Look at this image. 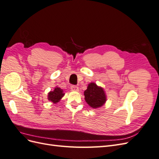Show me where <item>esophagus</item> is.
I'll use <instances>...</instances> for the list:
<instances>
[{
  "instance_id": "1",
  "label": "esophagus",
  "mask_w": 159,
  "mask_h": 159,
  "mask_svg": "<svg viewBox=\"0 0 159 159\" xmlns=\"http://www.w3.org/2000/svg\"><path fill=\"white\" fill-rule=\"evenodd\" d=\"M70 88H71V90L73 91H79V88L76 85H71Z\"/></svg>"
}]
</instances>
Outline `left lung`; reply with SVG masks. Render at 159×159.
Returning a JSON list of instances; mask_svg holds the SVG:
<instances>
[{
    "label": "left lung",
    "instance_id": "1",
    "mask_svg": "<svg viewBox=\"0 0 159 159\" xmlns=\"http://www.w3.org/2000/svg\"><path fill=\"white\" fill-rule=\"evenodd\" d=\"M85 100L92 108L102 107L106 102V95L102 87H99L95 83H90L84 91Z\"/></svg>",
    "mask_w": 159,
    "mask_h": 159
}]
</instances>
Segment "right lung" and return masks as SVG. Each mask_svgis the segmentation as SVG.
I'll use <instances>...</instances> for the list:
<instances>
[{
    "mask_svg": "<svg viewBox=\"0 0 159 159\" xmlns=\"http://www.w3.org/2000/svg\"><path fill=\"white\" fill-rule=\"evenodd\" d=\"M64 94L65 93H64L63 90L58 87H56L55 88L54 91H51L48 93V99L49 101H51L52 103H57L63 98Z\"/></svg>",
    "mask_w": 159,
    "mask_h": 159,
    "instance_id": "add662e5",
    "label": "right lung"
}]
</instances>
